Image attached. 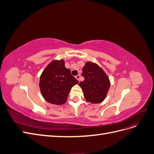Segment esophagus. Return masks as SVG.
<instances>
[{
	"label": "esophagus",
	"instance_id": "obj_1",
	"mask_svg": "<svg viewBox=\"0 0 154 154\" xmlns=\"http://www.w3.org/2000/svg\"><path fill=\"white\" fill-rule=\"evenodd\" d=\"M75 78H76V79L78 81H80V74H78V75H76L75 76Z\"/></svg>",
	"mask_w": 154,
	"mask_h": 154
}]
</instances>
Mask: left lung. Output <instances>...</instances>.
Segmentation results:
<instances>
[{
  "label": "left lung",
  "instance_id": "left-lung-1",
  "mask_svg": "<svg viewBox=\"0 0 154 154\" xmlns=\"http://www.w3.org/2000/svg\"><path fill=\"white\" fill-rule=\"evenodd\" d=\"M84 81L79 83L87 102L100 103L103 101L110 87V80L101 67L96 63L87 62L82 69Z\"/></svg>",
  "mask_w": 154,
  "mask_h": 154
}]
</instances>
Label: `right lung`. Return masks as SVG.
<instances>
[{"label": "right lung", "instance_id": "obj_1", "mask_svg": "<svg viewBox=\"0 0 154 154\" xmlns=\"http://www.w3.org/2000/svg\"><path fill=\"white\" fill-rule=\"evenodd\" d=\"M78 81L65 67L63 59L51 62L42 73L39 87L45 101L53 105L66 103L71 88Z\"/></svg>", "mask_w": 154, "mask_h": 154}]
</instances>
